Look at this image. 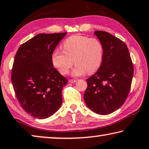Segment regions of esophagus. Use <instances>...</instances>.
Masks as SVG:
<instances>
[{
	"mask_svg": "<svg viewBox=\"0 0 149 149\" xmlns=\"http://www.w3.org/2000/svg\"><path fill=\"white\" fill-rule=\"evenodd\" d=\"M77 81V80H74V79H70L68 82H70V83H75Z\"/></svg>",
	"mask_w": 149,
	"mask_h": 149,
	"instance_id": "obj_1",
	"label": "esophagus"
}]
</instances>
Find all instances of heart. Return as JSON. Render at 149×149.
Segmentation results:
<instances>
[{
    "label": "heart",
    "instance_id": "heart-1",
    "mask_svg": "<svg viewBox=\"0 0 149 149\" xmlns=\"http://www.w3.org/2000/svg\"><path fill=\"white\" fill-rule=\"evenodd\" d=\"M63 51L55 50L51 59L54 67L62 74H67L74 63L73 76H82L87 72L93 74L99 68L103 59V47L95 38L73 35L63 42Z\"/></svg>",
    "mask_w": 149,
    "mask_h": 149
}]
</instances>
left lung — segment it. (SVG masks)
Here are the masks:
<instances>
[{"label": "left lung", "mask_w": 149, "mask_h": 149, "mask_svg": "<svg viewBox=\"0 0 149 149\" xmlns=\"http://www.w3.org/2000/svg\"><path fill=\"white\" fill-rule=\"evenodd\" d=\"M103 47V59L98 71L86 79L84 102L91 111L105 115L124 104L133 77V65L123 41L104 31H95Z\"/></svg>", "instance_id": "left-lung-1"}]
</instances>
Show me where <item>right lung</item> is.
Segmentation results:
<instances>
[{"instance_id":"obj_1","label":"right lung","mask_w":149,"mask_h":149,"mask_svg":"<svg viewBox=\"0 0 149 149\" xmlns=\"http://www.w3.org/2000/svg\"><path fill=\"white\" fill-rule=\"evenodd\" d=\"M67 33L38 34L22 44L12 69L14 91L27 113L43 119L60 109L62 90L67 79L54 68L52 53Z\"/></svg>"}]
</instances>
